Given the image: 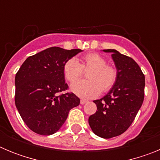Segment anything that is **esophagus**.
I'll list each match as a JSON object with an SVG mask.
<instances>
[{
  "label": "esophagus",
  "instance_id": "1",
  "mask_svg": "<svg viewBox=\"0 0 160 160\" xmlns=\"http://www.w3.org/2000/svg\"><path fill=\"white\" fill-rule=\"evenodd\" d=\"M87 102V100H84V99H81V101H80V103H81L82 105H84V104H86Z\"/></svg>",
  "mask_w": 160,
  "mask_h": 160
}]
</instances>
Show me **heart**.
Here are the masks:
<instances>
[{"instance_id":"1","label":"heart","mask_w":160,"mask_h":160,"mask_svg":"<svg viewBox=\"0 0 160 160\" xmlns=\"http://www.w3.org/2000/svg\"><path fill=\"white\" fill-rule=\"evenodd\" d=\"M90 68L88 74L87 81L73 83L70 90L78 97L85 99L99 95L102 90L107 92L114 87L117 79V70L112 66L107 65V60L96 53L84 55L82 63L74 58L69 59L63 66V73L70 82H74L82 74V69Z\"/></svg>"}]
</instances>
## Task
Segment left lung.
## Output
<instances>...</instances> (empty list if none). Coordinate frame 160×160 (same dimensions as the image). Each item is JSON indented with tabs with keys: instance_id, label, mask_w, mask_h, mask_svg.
Returning a JSON list of instances; mask_svg holds the SVG:
<instances>
[{
	"instance_id": "left-lung-1",
	"label": "left lung",
	"mask_w": 160,
	"mask_h": 160,
	"mask_svg": "<svg viewBox=\"0 0 160 160\" xmlns=\"http://www.w3.org/2000/svg\"><path fill=\"white\" fill-rule=\"evenodd\" d=\"M102 51L112 53L117 79L104 97L94 100L97 111L89 117L88 121L96 135L111 138L125 132L135 119L143 102L145 77L131 58L116 49Z\"/></svg>"
}]
</instances>
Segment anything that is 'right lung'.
I'll return each instance as SVG.
<instances>
[{"label":"right lung","mask_w":160,"mask_h":160,"mask_svg":"<svg viewBox=\"0 0 160 160\" xmlns=\"http://www.w3.org/2000/svg\"><path fill=\"white\" fill-rule=\"evenodd\" d=\"M82 50L50 47L30 56L15 77V104L28 128L42 135L57 132L68 114L80 99L73 93L58 95L67 90L63 73L66 61Z\"/></svg>","instance_id":"right-lung-1"}]
</instances>
